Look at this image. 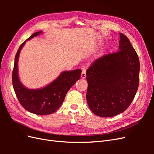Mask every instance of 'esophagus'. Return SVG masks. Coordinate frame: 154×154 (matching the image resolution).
<instances>
[{"label":"esophagus","mask_w":154,"mask_h":154,"mask_svg":"<svg viewBox=\"0 0 154 154\" xmlns=\"http://www.w3.org/2000/svg\"><path fill=\"white\" fill-rule=\"evenodd\" d=\"M81 78L84 79L86 78V72H85V70H83L82 72V74H81Z\"/></svg>","instance_id":"34e87169"}]
</instances>
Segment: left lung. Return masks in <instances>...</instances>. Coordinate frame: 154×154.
Instances as JSON below:
<instances>
[{"label":"left lung","instance_id":"left-lung-1","mask_svg":"<svg viewBox=\"0 0 154 154\" xmlns=\"http://www.w3.org/2000/svg\"><path fill=\"white\" fill-rule=\"evenodd\" d=\"M119 35L118 51L95 60L86 72L87 104L100 117H113L123 112L138 89L139 57L127 37Z\"/></svg>","mask_w":154,"mask_h":154}]
</instances>
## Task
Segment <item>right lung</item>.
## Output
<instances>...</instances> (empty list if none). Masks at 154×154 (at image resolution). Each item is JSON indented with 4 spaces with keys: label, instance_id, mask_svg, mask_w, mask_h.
I'll list each match as a JSON object with an SVG mask.
<instances>
[{
    "label": "right lung",
    "instance_id": "obj_1",
    "mask_svg": "<svg viewBox=\"0 0 154 154\" xmlns=\"http://www.w3.org/2000/svg\"><path fill=\"white\" fill-rule=\"evenodd\" d=\"M42 31L32 34L27 40L38 36ZM23 42L17 51L12 73V83L14 91L21 105L37 115H48L54 113L62 105L67 92L80 79L82 70L64 71L53 82L39 89H29L23 85L18 75V60L20 50L25 43Z\"/></svg>",
    "mask_w": 154,
    "mask_h": 154
}]
</instances>
